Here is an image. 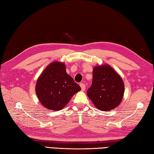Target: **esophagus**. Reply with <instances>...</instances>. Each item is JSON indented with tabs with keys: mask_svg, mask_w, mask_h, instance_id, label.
I'll use <instances>...</instances> for the list:
<instances>
[{
	"mask_svg": "<svg viewBox=\"0 0 154 154\" xmlns=\"http://www.w3.org/2000/svg\"><path fill=\"white\" fill-rule=\"evenodd\" d=\"M80 87H81L82 91H85V89H86V87H85V85L84 84V83H80Z\"/></svg>",
	"mask_w": 154,
	"mask_h": 154,
	"instance_id": "1",
	"label": "esophagus"
}]
</instances>
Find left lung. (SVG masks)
Here are the masks:
<instances>
[{
	"mask_svg": "<svg viewBox=\"0 0 154 154\" xmlns=\"http://www.w3.org/2000/svg\"><path fill=\"white\" fill-rule=\"evenodd\" d=\"M125 93V85L120 75L109 66L94 67L93 82L87 95L99 110L109 111L119 106Z\"/></svg>",
	"mask_w": 154,
	"mask_h": 154,
	"instance_id": "obj_1",
	"label": "left lung"
}]
</instances>
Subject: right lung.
<instances>
[{
    "mask_svg": "<svg viewBox=\"0 0 154 154\" xmlns=\"http://www.w3.org/2000/svg\"><path fill=\"white\" fill-rule=\"evenodd\" d=\"M35 89L43 106L58 111L63 109L81 88L67 74L64 63L54 61L40 74Z\"/></svg>",
    "mask_w": 154,
    "mask_h": 154,
    "instance_id": "obj_1",
    "label": "right lung"
}]
</instances>
